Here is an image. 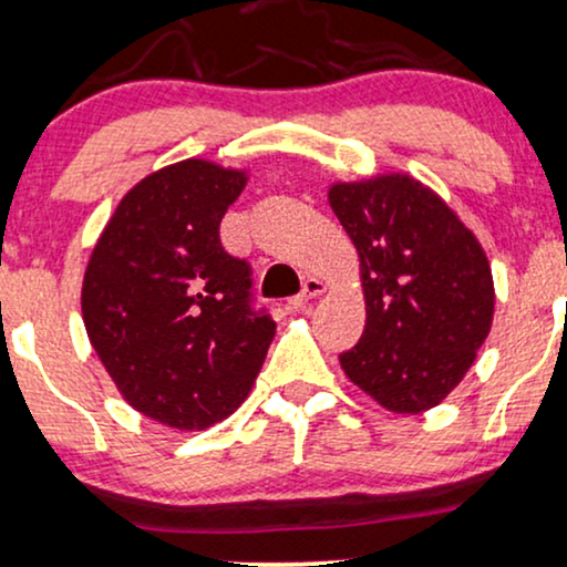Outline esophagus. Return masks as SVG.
<instances>
[{
    "mask_svg": "<svg viewBox=\"0 0 567 567\" xmlns=\"http://www.w3.org/2000/svg\"><path fill=\"white\" fill-rule=\"evenodd\" d=\"M323 289H326L323 281H318V278H307V281L302 284V291H299L297 297L289 299V307H291V310H299V307H305L307 302H310V299L323 295Z\"/></svg>",
    "mask_w": 567,
    "mask_h": 567,
    "instance_id": "34e87169",
    "label": "esophagus"
}]
</instances>
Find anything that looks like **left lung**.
Returning a JSON list of instances; mask_svg holds the SVG:
<instances>
[{
  "label": "left lung",
  "instance_id": "8db88e82",
  "mask_svg": "<svg viewBox=\"0 0 567 567\" xmlns=\"http://www.w3.org/2000/svg\"><path fill=\"white\" fill-rule=\"evenodd\" d=\"M328 202L360 251L368 307L365 331L339 354L341 368L386 410H429L457 386L492 328L484 249L408 176L339 184Z\"/></svg>",
  "mask_w": 567,
  "mask_h": 567
}]
</instances>
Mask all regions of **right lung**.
<instances>
[{"instance_id": "obj_1", "label": "right lung", "mask_w": 567, "mask_h": 567, "mask_svg": "<svg viewBox=\"0 0 567 567\" xmlns=\"http://www.w3.org/2000/svg\"><path fill=\"white\" fill-rule=\"evenodd\" d=\"M244 173L205 159L163 167L125 194L83 276L91 347L131 408L202 431L244 402L276 320L251 265L220 244Z\"/></svg>"}]
</instances>
